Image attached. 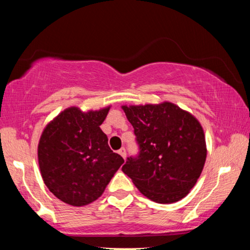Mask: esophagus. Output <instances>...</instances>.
<instances>
[{
  "mask_svg": "<svg viewBox=\"0 0 250 250\" xmlns=\"http://www.w3.org/2000/svg\"><path fill=\"white\" fill-rule=\"evenodd\" d=\"M118 153H119L122 158H124L125 160V158H126V152H125V147H121V149L118 151Z\"/></svg>",
  "mask_w": 250,
  "mask_h": 250,
  "instance_id": "esophagus-1",
  "label": "esophagus"
}]
</instances>
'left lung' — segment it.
<instances>
[{"instance_id":"1","label":"left lung","mask_w":250,"mask_h":250,"mask_svg":"<svg viewBox=\"0 0 250 250\" xmlns=\"http://www.w3.org/2000/svg\"><path fill=\"white\" fill-rule=\"evenodd\" d=\"M134 129L138 156H130L122 171L143 195L171 204L188 195L206 160V142L200 122L168 103L122 105Z\"/></svg>"}]
</instances>
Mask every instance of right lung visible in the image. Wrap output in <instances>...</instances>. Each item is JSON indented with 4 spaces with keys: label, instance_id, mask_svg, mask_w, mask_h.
I'll list each match as a JSON object with an SVG mask.
<instances>
[{
    "label": "right lung",
    "instance_id": "add662e5",
    "mask_svg": "<svg viewBox=\"0 0 250 250\" xmlns=\"http://www.w3.org/2000/svg\"><path fill=\"white\" fill-rule=\"evenodd\" d=\"M109 109L83 112L67 108L41 135L37 155L42 177L66 204L83 206L96 201L125 162L110 149L100 129Z\"/></svg>",
    "mask_w": 250,
    "mask_h": 250
}]
</instances>
